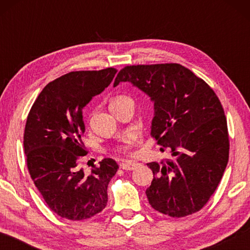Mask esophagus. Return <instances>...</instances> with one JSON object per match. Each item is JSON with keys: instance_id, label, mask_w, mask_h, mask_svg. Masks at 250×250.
<instances>
[{"instance_id": "esophagus-1", "label": "esophagus", "mask_w": 250, "mask_h": 250, "mask_svg": "<svg viewBox=\"0 0 250 250\" xmlns=\"http://www.w3.org/2000/svg\"><path fill=\"white\" fill-rule=\"evenodd\" d=\"M120 167H121L122 170L133 171V170H135V168L139 167V163L138 162H134V161H128V162L121 163Z\"/></svg>"}]
</instances>
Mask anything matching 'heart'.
Returning <instances> with one entry per match:
<instances>
[{
  "instance_id": "b5f03b06",
  "label": "heart",
  "mask_w": 250,
  "mask_h": 250,
  "mask_svg": "<svg viewBox=\"0 0 250 250\" xmlns=\"http://www.w3.org/2000/svg\"><path fill=\"white\" fill-rule=\"evenodd\" d=\"M126 98H128V97H125V96L116 97V98L113 99L111 103H116V101H120V100H124V99H126ZM133 141H134V135H128V137L125 138L124 143L117 146V151L118 152H126L130 149V146L133 143Z\"/></svg>"
}]
</instances>
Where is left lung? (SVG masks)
<instances>
[{
  "mask_svg": "<svg viewBox=\"0 0 250 250\" xmlns=\"http://www.w3.org/2000/svg\"><path fill=\"white\" fill-rule=\"evenodd\" d=\"M130 83L150 97L154 108L151 135L172 160L147 163L153 181L150 205L171 217L200 210L225 171L229 140L221 101L204 80L180 64L126 66L113 83Z\"/></svg>",
  "mask_w": 250,
  "mask_h": 250,
  "instance_id": "obj_1",
  "label": "left lung"
}]
</instances>
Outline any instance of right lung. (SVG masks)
Instances as JSON below:
<instances>
[{
	"label": "right lung",
	"mask_w": 250,
	"mask_h": 250,
	"mask_svg": "<svg viewBox=\"0 0 250 250\" xmlns=\"http://www.w3.org/2000/svg\"><path fill=\"white\" fill-rule=\"evenodd\" d=\"M116 68L71 71L46 86L28 113L24 150L34 184L58 216L82 221L103 210L118 164L105 158L84 173L77 160L87 154L83 108L107 88Z\"/></svg>",
	"instance_id": "add662e5"
}]
</instances>
